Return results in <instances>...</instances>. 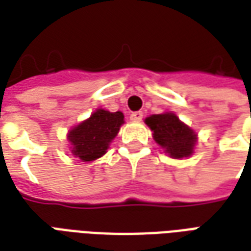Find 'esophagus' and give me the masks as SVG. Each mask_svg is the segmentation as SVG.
I'll use <instances>...</instances> for the list:
<instances>
[{"mask_svg": "<svg viewBox=\"0 0 251 251\" xmlns=\"http://www.w3.org/2000/svg\"><path fill=\"white\" fill-rule=\"evenodd\" d=\"M142 111H134V113H131L130 114V120L133 122H140L142 120Z\"/></svg>", "mask_w": 251, "mask_h": 251, "instance_id": "obj_1", "label": "esophagus"}]
</instances>
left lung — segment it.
Returning a JSON list of instances; mask_svg holds the SVG:
<instances>
[{
	"label": "left lung",
	"instance_id": "8db88e82",
	"mask_svg": "<svg viewBox=\"0 0 251 251\" xmlns=\"http://www.w3.org/2000/svg\"><path fill=\"white\" fill-rule=\"evenodd\" d=\"M145 124L153 131L154 141L172 158L188 157L194 153L195 144L198 141L196 133L183 124L176 114H153L148 117Z\"/></svg>",
	"mask_w": 251,
	"mask_h": 251
}]
</instances>
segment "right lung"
Returning a JSON list of instances; mask_svg holds the SVG:
<instances>
[{
	"instance_id": "1",
	"label": "right lung",
	"mask_w": 251,
	"mask_h": 251,
	"mask_svg": "<svg viewBox=\"0 0 251 251\" xmlns=\"http://www.w3.org/2000/svg\"><path fill=\"white\" fill-rule=\"evenodd\" d=\"M124 122L121 111L110 113L103 109L95 110L90 118L68 131L71 153L82 161H94L102 157Z\"/></svg>"
}]
</instances>
